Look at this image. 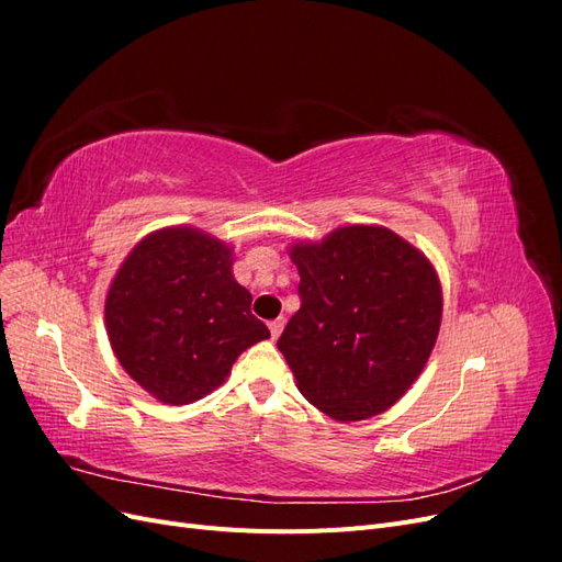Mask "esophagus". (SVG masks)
I'll return each instance as SVG.
<instances>
[{"mask_svg":"<svg viewBox=\"0 0 562 562\" xmlns=\"http://www.w3.org/2000/svg\"><path fill=\"white\" fill-rule=\"evenodd\" d=\"M281 330H283V318L269 321V333H271V339H277V337L281 335Z\"/></svg>","mask_w":562,"mask_h":562,"instance_id":"esophagus-1","label":"esophagus"}]
</instances>
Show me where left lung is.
Returning <instances> with one entry per match:
<instances>
[{"mask_svg":"<svg viewBox=\"0 0 562 562\" xmlns=\"http://www.w3.org/2000/svg\"><path fill=\"white\" fill-rule=\"evenodd\" d=\"M300 310L279 337L300 394L337 422L389 411L427 366L443 316L434 265L380 225L295 241Z\"/></svg>","mask_w":562,"mask_h":562,"instance_id":"left-lung-1","label":"left lung"}]
</instances>
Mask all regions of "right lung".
<instances>
[{
	"label": "right lung",
	"mask_w": 562,
	"mask_h": 562,
	"mask_svg": "<svg viewBox=\"0 0 562 562\" xmlns=\"http://www.w3.org/2000/svg\"><path fill=\"white\" fill-rule=\"evenodd\" d=\"M232 265L229 244L178 225L147 234L116 269L105 297L110 345L157 401L203 398L248 347L269 337Z\"/></svg>",
	"instance_id": "right-lung-1"
}]
</instances>
